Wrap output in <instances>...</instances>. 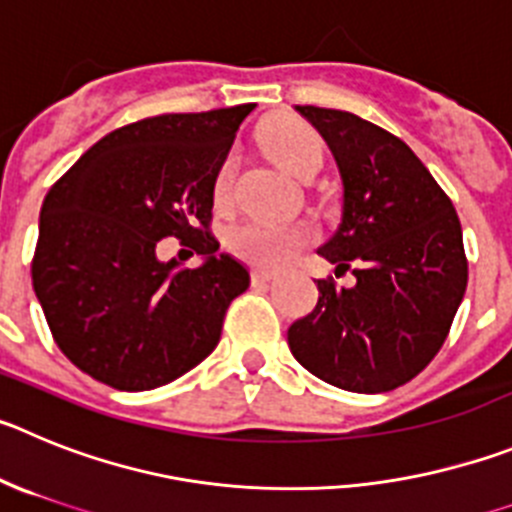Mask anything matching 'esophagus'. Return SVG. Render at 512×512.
<instances>
[{
    "mask_svg": "<svg viewBox=\"0 0 512 512\" xmlns=\"http://www.w3.org/2000/svg\"><path fill=\"white\" fill-rule=\"evenodd\" d=\"M273 278L275 275L270 273V270H252V285H265V283H270Z\"/></svg>",
    "mask_w": 512,
    "mask_h": 512,
    "instance_id": "34e87169",
    "label": "esophagus"
}]
</instances>
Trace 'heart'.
<instances>
[{
	"instance_id": "b5f03b06",
	"label": "heart",
	"mask_w": 512,
	"mask_h": 512,
	"mask_svg": "<svg viewBox=\"0 0 512 512\" xmlns=\"http://www.w3.org/2000/svg\"><path fill=\"white\" fill-rule=\"evenodd\" d=\"M260 142L278 168L290 176H301L313 163H321L319 135L298 122V119L280 117L265 124L260 132ZM232 188V160L219 168L214 181V201L219 206L227 204ZM313 239L311 227L298 222H273V219H250L229 229L227 247L239 260L257 267H280L298 255Z\"/></svg>"
}]
</instances>
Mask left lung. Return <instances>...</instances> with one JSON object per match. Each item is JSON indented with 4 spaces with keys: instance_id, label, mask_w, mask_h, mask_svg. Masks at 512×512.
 <instances>
[{
    "instance_id": "obj_1",
    "label": "left lung",
    "mask_w": 512,
    "mask_h": 512,
    "mask_svg": "<svg viewBox=\"0 0 512 512\" xmlns=\"http://www.w3.org/2000/svg\"><path fill=\"white\" fill-rule=\"evenodd\" d=\"M334 153L344 214L319 250L352 288L319 280V303L288 329L311 375L352 393H388L439 354L467 290L462 224L400 137L339 109L298 107Z\"/></svg>"
}]
</instances>
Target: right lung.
Here are the masks:
<instances>
[{"label": "right lung", "instance_id": "right-lung-1", "mask_svg": "<svg viewBox=\"0 0 512 512\" xmlns=\"http://www.w3.org/2000/svg\"><path fill=\"white\" fill-rule=\"evenodd\" d=\"M255 104L160 114L89 147L48 191L32 288L50 334L81 372L109 388L153 390L204 362L250 273L216 255L214 181ZM176 236L207 262L160 263Z\"/></svg>", "mask_w": 512, "mask_h": 512}]
</instances>
